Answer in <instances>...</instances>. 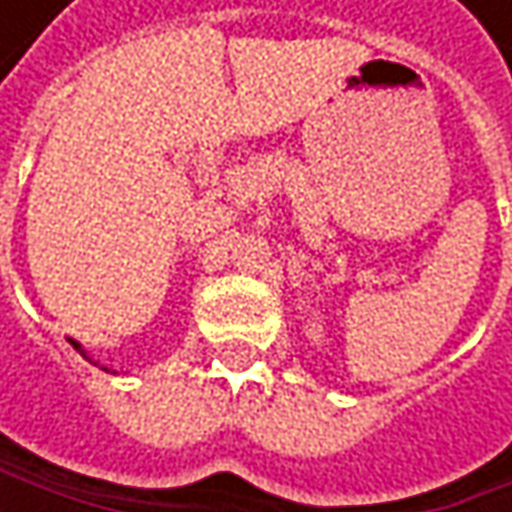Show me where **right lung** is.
Listing matches in <instances>:
<instances>
[{
    "instance_id": "1",
    "label": "right lung",
    "mask_w": 512,
    "mask_h": 512,
    "mask_svg": "<svg viewBox=\"0 0 512 512\" xmlns=\"http://www.w3.org/2000/svg\"><path fill=\"white\" fill-rule=\"evenodd\" d=\"M67 341H70V347H73V350H76V353H79V356L82 358H88V361H91V364H100V361H94V358L88 356V353H85V350H82V344H79V341H73V338H67ZM103 370H109V367H103Z\"/></svg>"
}]
</instances>
